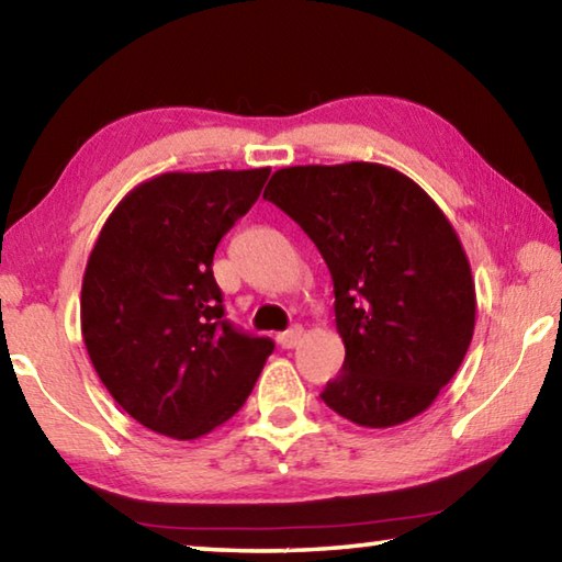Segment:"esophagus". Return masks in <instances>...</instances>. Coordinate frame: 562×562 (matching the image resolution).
<instances>
[{
    "label": "esophagus",
    "instance_id": "obj_1",
    "mask_svg": "<svg viewBox=\"0 0 562 562\" xmlns=\"http://www.w3.org/2000/svg\"><path fill=\"white\" fill-rule=\"evenodd\" d=\"M302 327L300 325H294L292 329H288V331H282V335H278V345L282 347V349H294L300 345V339H302Z\"/></svg>",
    "mask_w": 562,
    "mask_h": 562
}]
</instances>
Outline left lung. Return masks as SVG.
I'll return each mask as SVG.
<instances>
[{"label": "left lung", "mask_w": 562, "mask_h": 562, "mask_svg": "<svg viewBox=\"0 0 562 562\" xmlns=\"http://www.w3.org/2000/svg\"><path fill=\"white\" fill-rule=\"evenodd\" d=\"M262 198L310 235L335 282L345 364L322 402L367 429L426 412L475 327L471 265L449 217L402 170L367 160L280 168Z\"/></svg>", "instance_id": "8db88e82"}]
</instances>
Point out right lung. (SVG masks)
<instances>
[{
	"instance_id": "obj_1",
	"label": "right lung",
	"mask_w": 562,
	"mask_h": 562,
	"mask_svg": "<svg viewBox=\"0 0 562 562\" xmlns=\"http://www.w3.org/2000/svg\"><path fill=\"white\" fill-rule=\"evenodd\" d=\"M270 168L160 173L113 207L81 282V337L103 386L146 429L211 434L250 396L272 339L223 319L213 255Z\"/></svg>"
}]
</instances>
